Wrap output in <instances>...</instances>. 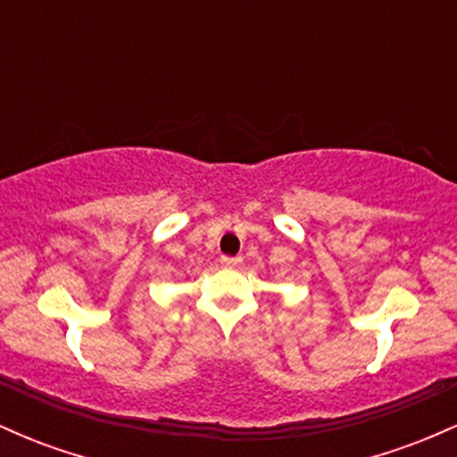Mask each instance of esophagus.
Here are the masks:
<instances>
[{
  "label": "esophagus",
  "instance_id": "34e87169",
  "mask_svg": "<svg viewBox=\"0 0 457 457\" xmlns=\"http://www.w3.org/2000/svg\"><path fill=\"white\" fill-rule=\"evenodd\" d=\"M240 258H223L221 264L225 266V269H236V266H240Z\"/></svg>",
  "mask_w": 457,
  "mask_h": 457
}]
</instances>
